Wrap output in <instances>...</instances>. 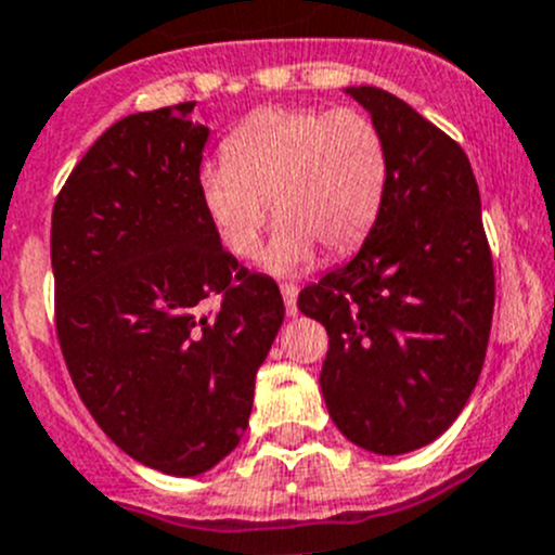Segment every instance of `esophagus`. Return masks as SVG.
Masks as SVG:
<instances>
[{"label": "esophagus", "mask_w": 555, "mask_h": 555, "mask_svg": "<svg viewBox=\"0 0 555 555\" xmlns=\"http://www.w3.org/2000/svg\"><path fill=\"white\" fill-rule=\"evenodd\" d=\"M281 294H283V302H286V313L288 315H297L299 313V308H297V294H299V288L297 286H281Z\"/></svg>", "instance_id": "obj_1"}]
</instances>
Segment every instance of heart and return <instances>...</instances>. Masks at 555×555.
Masks as SVG:
<instances>
[{
    "label": "heart",
    "mask_w": 555,
    "mask_h": 555,
    "mask_svg": "<svg viewBox=\"0 0 555 555\" xmlns=\"http://www.w3.org/2000/svg\"><path fill=\"white\" fill-rule=\"evenodd\" d=\"M198 202L220 245L253 258L269 212L281 218L261 263L302 274L319 245L348 253L373 229L387 190V150L353 108H263L223 141V160L198 171Z\"/></svg>",
    "instance_id": "1"
}]
</instances>
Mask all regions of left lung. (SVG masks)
I'll return each mask as SVG.
<instances>
[{
    "instance_id": "obj_1",
    "label": "left lung",
    "mask_w": 555,
    "mask_h": 555,
    "mask_svg": "<svg viewBox=\"0 0 555 555\" xmlns=\"http://www.w3.org/2000/svg\"><path fill=\"white\" fill-rule=\"evenodd\" d=\"M387 150V190L360 253L299 294L330 335L321 392L337 430L376 455L430 444L482 373L495 283L466 152L409 103L346 87Z\"/></svg>"
}]
</instances>
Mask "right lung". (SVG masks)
<instances>
[{"instance_id":"right-lung-1","label":"right lung","mask_w":555,"mask_h":555,"mask_svg":"<svg viewBox=\"0 0 555 555\" xmlns=\"http://www.w3.org/2000/svg\"><path fill=\"white\" fill-rule=\"evenodd\" d=\"M193 105L111 125L51 218L73 384L119 450L171 477H198L240 444L286 315L281 288L247 274L204 215L195 179L209 128Z\"/></svg>"}]
</instances>
